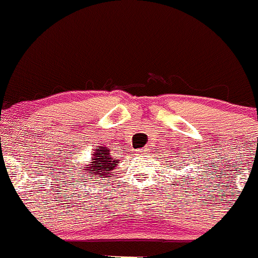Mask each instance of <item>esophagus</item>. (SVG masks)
<instances>
[{"mask_svg":"<svg viewBox=\"0 0 258 258\" xmlns=\"http://www.w3.org/2000/svg\"><path fill=\"white\" fill-rule=\"evenodd\" d=\"M146 151H149V149H143V150H140V152H146Z\"/></svg>","mask_w":258,"mask_h":258,"instance_id":"1","label":"esophagus"}]
</instances>
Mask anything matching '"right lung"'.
<instances>
[{"label":"right lung","instance_id":"obj_1","mask_svg":"<svg viewBox=\"0 0 258 258\" xmlns=\"http://www.w3.org/2000/svg\"><path fill=\"white\" fill-rule=\"evenodd\" d=\"M111 149L106 146H98L96 149V152L94 153V157L92 158L91 164L89 167H86V170H89L90 175H96V178H102V176H108L111 169H113L117 164V158L113 160L111 153Z\"/></svg>","mask_w":258,"mask_h":258}]
</instances>
